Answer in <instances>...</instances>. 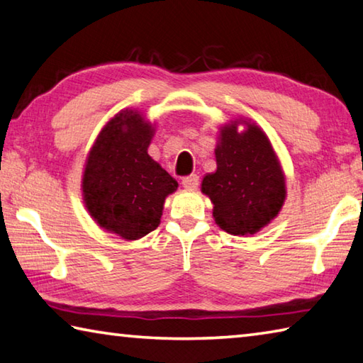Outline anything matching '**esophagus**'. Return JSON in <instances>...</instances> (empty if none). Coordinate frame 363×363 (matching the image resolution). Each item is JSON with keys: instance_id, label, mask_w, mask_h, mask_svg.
Instances as JSON below:
<instances>
[{"instance_id": "34e87169", "label": "esophagus", "mask_w": 363, "mask_h": 363, "mask_svg": "<svg viewBox=\"0 0 363 363\" xmlns=\"http://www.w3.org/2000/svg\"><path fill=\"white\" fill-rule=\"evenodd\" d=\"M182 185L185 186L186 189H196V188H198V185H199V177L196 175V174H191V175H188V177H183L182 178Z\"/></svg>"}]
</instances>
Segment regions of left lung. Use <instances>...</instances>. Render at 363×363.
<instances>
[{
	"instance_id": "left-lung-1",
	"label": "left lung",
	"mask_w": 363,
	"mask_h": 363,
	"mask_svg": "<svg viewBox=\"0 0 363 363\" xmlns=\"http://www.w3.org/2000/svg\"><path fill=\"white\" fill-rule=\"evenodd\" d=\"M234 121L220 129L217 170L202 180L213 204V218L233 236L255 234L277 217L285 201V178L269 138L258 125L238 132Z\"/></svg>"
}]
</instances>
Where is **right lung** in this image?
<instances>
[{"mask_svg":"<svg viewBox=\"0 0 363 363\" xmlns=\"http://www.w3.org/2000/svg\"><path fill=\"white\" fill-rule=\"evenodd\" d=\"M155 127L135 110L108 123L89 151L82 174L87 212L100 228L137 240L161 223L165 198L178 183L148 155Z\"/></svg>","mask_w":363,"mask_h":363,"instance_id":"add662e5","label":"right lung"}]
</instances>
